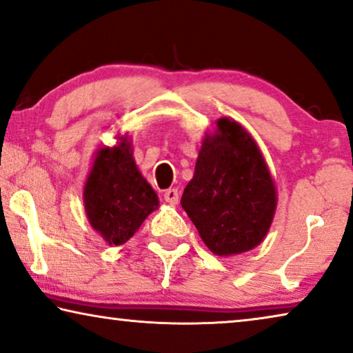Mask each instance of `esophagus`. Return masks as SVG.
Instances as JSON below:
<instances>
[{"label":"esophagus","mask_w":353,"mask_h":353,"mask_svg":"<svg viewBox=\"0 0 353 353\" xmlns=\"http://www.w3.org/2000/svg\"><path fill=\"white\" fill-rule=\"evenodd\" d=\"M163 196H165V201L170 203V204H177L179 203V192H177V188H170V190L165 192V194H163Z\"/></svg>","instance_id":"34e87169"}]
</instances>
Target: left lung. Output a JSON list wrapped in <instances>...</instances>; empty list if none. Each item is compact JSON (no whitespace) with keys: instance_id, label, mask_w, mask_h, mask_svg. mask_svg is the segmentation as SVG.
<instances>
[{"instance_id":"8db88e82","label":"left lung","mask_w":353,"mask_h":353,"mask_svg":"<svg viewBox=\"0 0 353 353\" xmlns=\"http://www.w3.org/2000/svg\"><path fill=\"white\" fill-rule=\"evenodd\" d=\"M181 204L212 254L230 256L259 245L277 206L274 182L254 138L234 120L206 134Z\"/></svg>"}]
</instances>
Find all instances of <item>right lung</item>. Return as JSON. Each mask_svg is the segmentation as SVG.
Instances as JSON below:
<instances>
[{
  "mask_svg": "<svg viewBox=\"0 0 353 353\" xmlns=\"http://www.w3.org/2000/svg\"><path fill=\"white\" fill-rule=\"evenodd\" d=\"M83 206L93 230L109 245H122L159 208V196L141 174L126 136L101 147L83 187Z\"/></svg>",
  "mask_w": 353,
  "mask_h": 353,
  "instance_id": "add662e5",
  "label": "right lung"
}]
</instances>
